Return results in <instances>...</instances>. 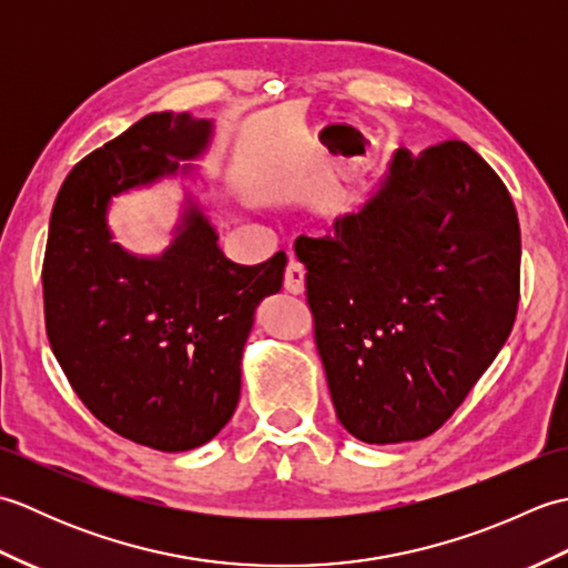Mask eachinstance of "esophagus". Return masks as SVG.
<instances>
[{
    "mask_svg": "<svg viewBox=\"0 0 568 568\" xmlns=\"http://www.w3.org/2000/svg\"><path fill=\"white\" fill-rule=\"evenodd\" d=\"M283 285H285V291L293 293V295H303L305 293V268L297 261L287 263Z\"/></svg>",
    "mask_w": 568,
    "mask_h": 568,
    "instance_id": "esophagus-1",
    "label": "esophagus"
}]
</instances>
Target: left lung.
<instances>
[{
	"label": "left lung",
	"instance_id": "obj_1",
	"mask_svg": "<svg viewBox=\"0 0 568 568\" xmlns=\"http://www.w3.org/2000/svg\"><path fill=\"white\" fill-rule=\"evenodd\" d=\"M295 256L336 417L366 444L437 432L513 332L520 222L464 141L395 151L368 200Z\"/></svg>",
	"mask_w": 568,
	"mask_h": 568
}]
</instances>
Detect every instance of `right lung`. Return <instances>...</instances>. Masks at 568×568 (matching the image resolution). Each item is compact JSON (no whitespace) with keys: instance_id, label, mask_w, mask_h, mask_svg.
<instances>
[{"instance_id":"1","label":"right lung","mask_w":568,"mask_h":568,"mask_svg":"<svg viewBox=\"0 0 568 568\" xmlns=\"http://www.w3.org/2000/svg\"><path fill=\"white\" fill-rule=\"evenodd\" d=\"M212 119L153 112L82 159L60 187L43 258L45 332L84 407L159 452L207 444L232 419L241 356L263 297L281 293L285 253L229 261L185 187L173 241L159 256L116 244L112 200L163 178H197Z\"/></svg>"}]
</instances>
